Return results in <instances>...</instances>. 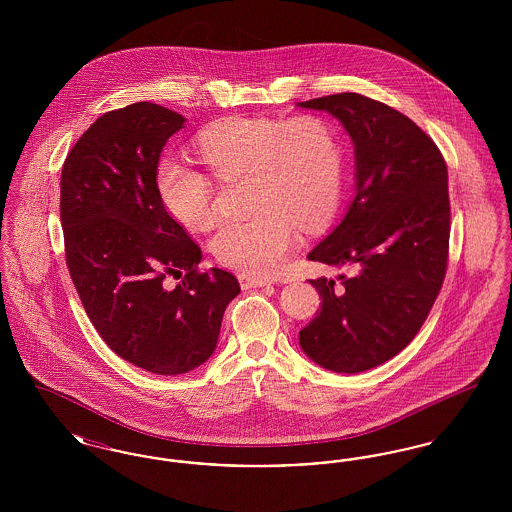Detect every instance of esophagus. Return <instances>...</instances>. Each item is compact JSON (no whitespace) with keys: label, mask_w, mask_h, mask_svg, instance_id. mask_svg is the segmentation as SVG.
Instances as JSON below:
<instances>
[{"label":"esophagus","mask_w":512,"mask_h":512,"mask_svg":"<svg viewBox=\"0 0 512 512\" xmlns=\"http://www.w3.org/2000/svg\"><path fill=\"white\" fill-rule=\"evenodd\" d=\"M238 280H240V286H242L244 290H251V288H263V286H270V284H272V280L259 278V276H251V274H240V276H238Z\"/></svg>","instance_id":"1"}]
</instances>
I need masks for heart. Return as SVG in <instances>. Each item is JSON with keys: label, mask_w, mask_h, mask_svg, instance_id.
<instances>
[{"label": "heart", "mask_w": 512, "mask_h": 512, "mask_svg": "<svg viewBox=\"0 0 512 512\" xmlns=\"http://www.w3.org/2000/svg\"><path fill=\"white\" fill-rule=\"evenodd\" d=\"M197 151L220 180H251L255 213L220 222L211 236V251L226 267L253 276L278 272L297 244V226L318 230L340 205L343 151L332 124L320 117L222 119L199 134ZM155 182L172 219L190 230L209 226L215 188L205 172L165 159Z\"/></svg>", "instance_id": "heart-1"}]
</instances>
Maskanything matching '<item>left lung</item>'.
<instances>
[{
	"label": "left lung",
	"mask_w": 512,
	"mask_h": 512,
	"mask_svg": "<svg viewBox=\"0 0 512 512\" xmlns=\"http://www.w3.org/2000/svg\"><path fill=\"white\" fill-rule=\"evenodd\" d=\"M297 105L343 124L357 171L345 217L307 255L351 274L309 280L322 305L299 345L322 368L355 374L405 349L438 297L451 230L447 165L434 140L386 103L345 92Z\"/></svg>",
	"instance_id": "obj_1"
}]
</instances>
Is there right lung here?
<instances>
[{"label": "right lung", "mask_w": 512, "mask_h": 512, "mask_svg": "<svg viewBox=\"0 0 512 512\" xmlns=\"http://www.w3.org/2000/svg\"><path fill=\"white\" fill-rule=\"evenodd\" d=\"M186 119L138 101L101 115L61 172L67 267L99 336L124 361L174 376L203 365L219 341L234 274L199 270L201 249L157 192L161 151ZM172 275L181 282L169 289Z\"/></svg>", "instance_id": "obj_1"}]
</instances>
